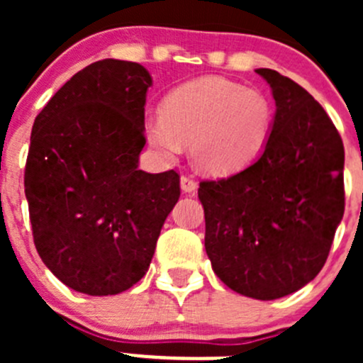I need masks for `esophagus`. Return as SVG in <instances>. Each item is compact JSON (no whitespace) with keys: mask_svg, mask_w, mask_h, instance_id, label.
Wrapping results in <instances>:
<instances>
[{"mask_svg":"<svg viewBox=\"0 0 363 363\" xmlns=\"http://www.w3.org/2000/svg\"><path fill=\"white\" fill-rule=\"evenodd\" d=\"M181 189H182V193H195L196 189H199V182H196L191 175H182Z\"/></svg>","mask_w":363,"mask_h":363,"instance_id":"1","label":"esophagus"}]
</instances>
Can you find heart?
I'll list each match as a JSON object with an SVG mask.
<instances>
[{
	"mask_svg": "<svg viewBox=\"0 0 363 363\" xmlns=\"http://www.w3.org/2000/svg\"><path fill=\"white\" fill-rule=\"evenodd\" d=\"M274 105L263 91L221 77H203L172 91L160 116L145 121V138L172 161L189 144L200 172L230 175L252 163L269 144Z\"/></svg>",
	"mask_w": 363,
	"mask_h": 363,
	"instance_id": "1",
	"label": "heart"
}]
</instances>
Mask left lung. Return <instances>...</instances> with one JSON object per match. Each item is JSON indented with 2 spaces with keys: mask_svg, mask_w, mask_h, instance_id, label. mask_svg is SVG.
Wrapping results in <instances>:
<instances>
[{
  "mask_svg": "<svg viewBox=\"0 0 363 363\" xmlns=\"http://www.w3.org/2000/svg\"><path fill=\"white\" fill-rule=\"evenodd\" d=\"M269 144L246 170L200 182L205 251L216 276L258 300L286 296L323 269L344 214V145L320 104L276 69Z\"/></svg>",
  "mask_w": 363,
  "mask_h": 363,
  "instance_id": "left-lung-1",
  "label": "left lung"
}]
</instances>
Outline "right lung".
I'll list each match as a JSON object with an SVG mask.
<instances>
[{
	"mask_svg": "<svg viewBox=\"0 0 363 363\" xmlns=\"http://www.w3.org/2000/svg\"><path fill=\"white\" fill-rule=\"evenodd\" d=\"M151 84L142 65L96 61L33 124L24 172L33 239L47 269L80 294L117 295L138 283L181 196L175 170H138Z\"/></svg>",
	"mask_w": 363,
	"mask_h": 363,
	"instance_id": "right-lung-1",
	"label": "right lung"
}]
</instances>
